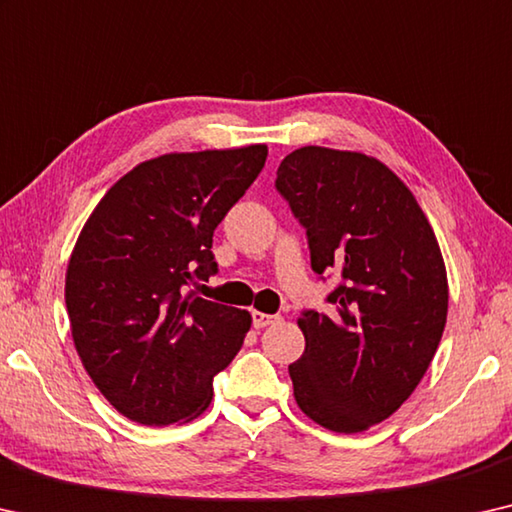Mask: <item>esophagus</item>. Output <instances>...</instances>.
I'll return each mask as SVG.
<instances>
[{
	"label": "esophagus",
	"instance_id": "esophagus-1",
	"mask_svg": "<svg viewBox=\"0 0 512 512\" xmlns=\"http://www.w3.org/2000/svg\"><path fill=\"white\" fill-rule=\"evenodd\" d=\"M251 320H254V327L256 329H263V327L274 325V322H279V316H272V313L254 311V313H251Z\"/></svg>",
	"mask_w": 512,
	"mask_h": 512
}]
</instances>
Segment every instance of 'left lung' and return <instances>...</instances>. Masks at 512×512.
Segmentation results:
<instances>
[{"mask_svg": "<svg viewBox=\"0 0 512 512\" xmlns=\"http://www.w3.org/2000/svg\"><path fill=\"white\" fill-rule=\"evenodd\" d=\"M274 187L306 231L311 270L336 277L327 313H300L304 355L288 366L300 410L361 432L412 396L442 341L446 267L419 203L375 157L304 146Z\"/></svg>", "mask_w": 512, "mask_h": 512, "instance_id": "left-lung-1", "label": "left lung"}]
</instances>
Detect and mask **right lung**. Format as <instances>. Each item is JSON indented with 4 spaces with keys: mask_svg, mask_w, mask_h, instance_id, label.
Instances as JSON below:
<instances>
[{
    "mask_svg": "<svg viewBox=\"0 0 512 512\" xmlns=\"http://www.w3.org/2000/svg\"><path fill=\"white\" fill-rule=\"evenodd\" d=\"M265 157L256 144L141 162L84 224L66 274L70 329L93 384L128 419L169 426L201 414L212 377L240 352L249 313L192 286L217 274L212 233Z\"/></svg>",
    "mask_w": 512,
    "mask_h": 512,
    "instance_id": "obj_1",
    "label": "right lung"
}]
</instances>
